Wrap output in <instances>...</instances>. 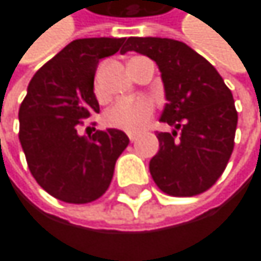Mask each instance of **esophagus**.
I'll use <instances>...</instances> for the list:
<instances>
[{"label":"esophagus","mask_w":261,"mask_h":261,"mask_svg":"<svg viewBox=\"0 0 261 261\" xmlns=\"http://www.w3.org/2000/svg\"><path fill=\"white\" fill-rule=\"evenodd\" d=\"M128 138H129V141H132V142H135L138 139V135H128Z\"/></svg>","instance_id":"34e87169"}]
</instances>
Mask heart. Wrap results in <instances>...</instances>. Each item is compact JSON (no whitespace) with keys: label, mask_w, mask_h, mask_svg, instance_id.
Masks as SVG:
<instances>
[{"label":"heart","mask_w":261,"mask_h":261,"mask_svg":"<svg viewBox=\"0 0 261 261\" xmlns=\"http://www.w3.org/2000/svg\"><path fill=\"white\" fill-rule=\"evenodd\" d=\"M94 91L98 98L103 97L98 78H95ZM153 113L155 106L150 100H119L105 113V123L111 128L122 129L125 133H139L150 122Z\"/></svg>","instance_id":"1"}]
</instances>
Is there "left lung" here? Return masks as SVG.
I'll return each instance as SVG.
<instances>
[{
	"label": "left lung",
	"instance_id": "1",
	"mask_svg": "<svg viewBox=\"0 0 261 261\" xmlns=\"http://www.w3.org/2000/svg\"><path fill=\"white\" fill-rule=\"evenodd\" d=\"M126 51L156 62L167 100L160 120L174 126L156 135L160 150L148 164L153 181L174 197L205 193L233 152L238 113L232 92L218 70L183 42L129 37Z\"/></svg>",
	"mask_w": 261,
	"mask_h": 261
}]
</instances>
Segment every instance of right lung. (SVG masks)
<instances>
[{"instance_id":"right-lung-1","label":"right lung","mask_w":261,"mask_h":261,"mask_svg":"<svg viewBox=\"0 0 261 261\" xmlns=\"http://www.w3.org/2000/svg\"><path fill=\"white\" fill-rule=\"evenodd\" d=\"M126 37L76 39L33 80L20 105V144L36 181L67 203L101 197L126 148L128 136L116 128L81 136L83 119L100 113L94 76L100 59L125 53Z\"/></svg>"}]
</instances>
